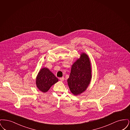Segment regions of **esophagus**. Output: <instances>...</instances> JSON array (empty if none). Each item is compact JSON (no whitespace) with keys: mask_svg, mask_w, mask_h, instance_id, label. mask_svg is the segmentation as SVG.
Instances as JSON below:
<instances>
[{"mask_svg":"<svg viewBox=\"0 0 130 130\" xmlns=\"http://www.w3.org/2000/svg\"><path fill=\"white\" fill-rule=\"evenodd\" d=\"M59 79H60V80L61 81H63L64 80V78L63 77H60V78H59Z\"/></svg>","mask_w":130,"mask_h":130,"instance_id":"esophagus-1","label":"esophagus"}]
</instances>
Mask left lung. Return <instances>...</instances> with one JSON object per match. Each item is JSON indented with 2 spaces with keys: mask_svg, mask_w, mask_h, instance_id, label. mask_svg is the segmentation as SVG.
Masks as SVG:
<instances>
[{
  "mask_svg": "<svg viewBox=\"0 0 130 130\" xmlns=\"http://www.w3.org/2000/svg\"><path fill=\"white\" fill-rule=\"evenodd\" d=\"M80 57L72 65L67 80L70 90L74 95H79L86 90L92 77L91 64L86 53H82Z\"/></svg>",
  "mask_w": 130,
  "mask_h": 130,
  "instance_id": "1",
  "label": "left lung"
}]
</instances>
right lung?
<instances>
[{
	"instance_id": "obj_1",
	"label": "right lung",
	"mask_w": 130,
	"mask_h": 130,
	"mask_svg": "<svg viewBox=\"0 0 130 130\" xmlns=\"http://www.w3.org/2000/svg\"><path fill=\"white\" fill-rule=\"evenodd\" d=\"M58 81L55 75L48 68H42L40 70L36 77V85L42 92L46 93L50 88Z\"/></svg>"
}]
</instances>
